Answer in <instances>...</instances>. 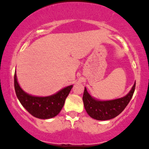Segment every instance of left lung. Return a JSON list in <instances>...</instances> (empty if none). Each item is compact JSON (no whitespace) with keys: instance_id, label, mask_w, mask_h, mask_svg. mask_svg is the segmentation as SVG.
Returning a JSON list of instances; mask_svg holds the SVG:
<instances>
[{"instance_id":"left-lung-1","label":"left lung","mask_w":149,"mask_h":149,"mask_svg":"<svg viewBox=\"0 0 149 149\" xmlns=\"http://www.w3.org/2000/svg\"><path fill=\"white\" fill-rule=\"evenodd\" d=\"M135 84H134L130 92L124 97L105 101L94 99L89 94L87 89L85 87L82 101L87 114L93 119L101 121L116 117L123 112L131 100L135 92Z\"/></svg>"}]
</instances>
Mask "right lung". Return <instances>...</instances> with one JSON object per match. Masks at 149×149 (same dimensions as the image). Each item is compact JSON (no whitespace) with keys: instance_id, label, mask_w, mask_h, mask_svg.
<instances>
[{"instance_id":"add662e5","label":"right lung","mask_w":149,"mask_h":149,"mask_svg":"<svg viewBox=\"0 0 149 149\" xmlns=\"http://www.w3.org/2000/svg\"><path fill=\"white\" fill-rule=\"evenodd\" d=\"M72 87L73 85L68 86L51 96H33L22 90L14 73V89L18 99L30 114L39 119H50L60 113Z\"/></svg>"}]
</instances>
